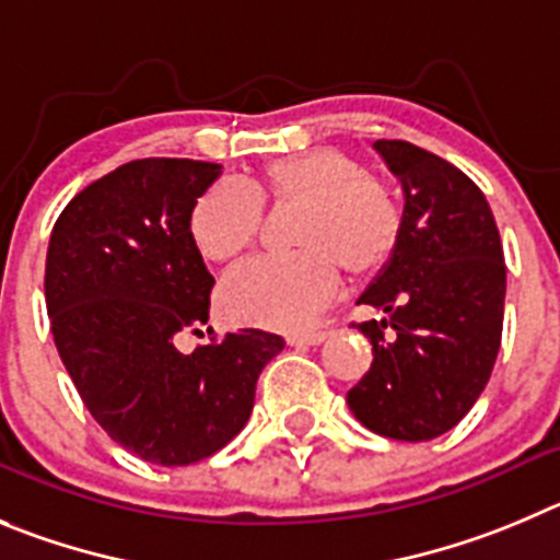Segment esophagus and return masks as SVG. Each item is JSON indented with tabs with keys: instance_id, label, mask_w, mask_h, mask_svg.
Wrapping results in <instances>:
<instances>
[{
	"instance_id": "esophagus-1",
	"label": "esophagus",
	"mask_w": 560,
	"mask_h": 560,
	"mask_svg": "<svg viewBox=\"0 0 560 560\" xmlns=\"http://www.w3.org/2000/svg\"><path fill=\"white\" fill-rule=\"evenodd\" d=\"M328 334L326 331H310V334H290L287 337V345H292V348H301V345H320L323 339H326Z\"/></svg>"
}]
</instances>
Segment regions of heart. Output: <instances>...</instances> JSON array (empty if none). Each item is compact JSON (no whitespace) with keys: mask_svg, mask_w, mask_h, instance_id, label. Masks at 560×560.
<instances>
[{"mask_svg":"<svg viewBox=\"0 0 560 560\" xmlns=\"http://www.w3.org/2000/svg\"><path fill=\"white\" fill-rule=\"evenodd\" d=\"M301 207L290 256H256L221 284L229 320L304 331L339 290V268L364 279L384 268L400 240V212L368 168L337 149H312L265 165L254 185L223 179L192 207L198 250L215 262L243 254L262 229L265 207Z\"/></svg>","mask_w":560,"mask_h":560,"instance_id":"obj_1","label":"heart"}]
</instances>
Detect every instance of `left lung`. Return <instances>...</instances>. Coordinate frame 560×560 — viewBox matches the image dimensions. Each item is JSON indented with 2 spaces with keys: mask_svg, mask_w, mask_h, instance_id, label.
Returning <instances> with one entry per match:
<instances>
[{
  "mask_svg": "<svg viewBox=\"0 0 560 560\" xmlns=\"http://www.w3.org/2000/svg\"><path fill=\"white\" fill-rule=\"evenodd\" d=\"M404 187L400 240L359 304L373 364L348 392L362 425L425 442L462 422L492 375L503 337L505 262L480 187L442 156L406 140H375Z\"/></svg>",
  "mask_w": 560,
  "mask_h": 560,
  "instance_id": "8db88e82",
  "label": "left lung"
}]
</instances>
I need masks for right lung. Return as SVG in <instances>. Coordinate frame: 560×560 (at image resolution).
I'll list each match as a JSON object with an SVG mask.
<instances>
[{
	"label": "right lung",
	"mask_w": 560,
	"mask_h": 560,
	"mask_svg": "<svg viewBox=\"0 0 560 560\" xmlns=\"http://www.w3.org/2000/svg\"><path fill=\"white\" fill-rule=\"evenodd\" d=\"M221 176L201 160H132L77 192L46 250L57 353L93 420L143 462L187 467L229 445L256 378L284 348L259 328L192 353L176 334L209 320V276L190 215Z\"/></svg>",
	"instance_id": "1"
}]
</instances>
